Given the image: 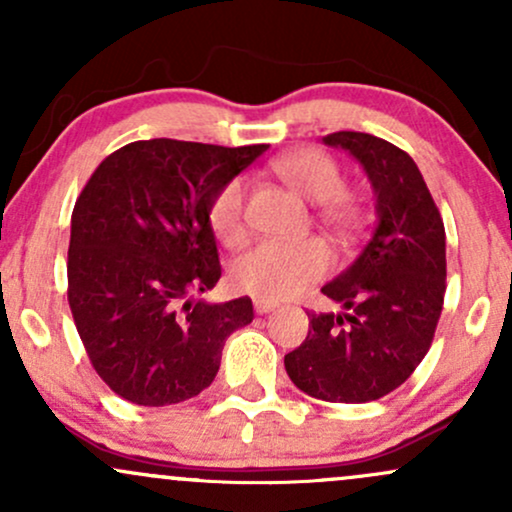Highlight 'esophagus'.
Wrapping results in <instances>:
<instances>
[{
    "label": "esophagus",
    "mask_w": 512,
    "mask_h": 512,
    "mask_svg": "<svg viewBox=\"0 0 512 512\" xmlns=\"http://www.w3.org/2000/svg\"><path fill=\"white\" fill-rule=\"evenodd\" d=\"M276 305H279V303L269 301V298H255V313L267 315V313H272Z\"/></svg>",
    "instance_id": "1"
}]
</instances>
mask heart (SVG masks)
<instances>
[{"instance_id": "b5f03b06", "label": "heart", "mask_w": 512, "mask_h": 512, "mask_svg": "<svg viewBox=\"0 0 512 512\" xmlns=\"http://www.w3.org/2000/svg\"><path fill=\"white\" fill-rule=\"evenodd\" d=\"M281 175L308 202L320 204V214L339 231L354 228L358 219L356 202L344 192L342 166L320 149H303L276 161ZM248 182L243 178L226 180L209 199L207 219L216 240L238 245L248 233L245 219ZM332 267V255L322 240H262L240 252L228 269L233 289L257 298L281 301L301 293L305 286L322 279Z\"/></svg>"}]
</instances>
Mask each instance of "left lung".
<instances>
[{"label": "left lung", "mask_w": 512, "mask_h": 512, "mask_svg": "<svg viewBox=\"0 0 512 512\" xmlns=\"http://www.w3.org/2000/svg\"><path fill=\"white\" fill-rule=\"evenodd\" d=\"M322 142L366 170L378 221L356 262L322 286L346 313H308V337L284 366L305 395L373 402L397 390L431 349L445 298V226L407 151L366 132Z\"/></svg>", "instance_id": "obj_1"}]
</instances>
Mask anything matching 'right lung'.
<instances>
[{
    "label": "right lung",
    "mask_w": 512,
    "mask_h": 512,
    "mask_svg": "<svg viewBox=\"0 0 512 512\" xmlns=\"http://www.w3.org/2000/svg\"><path fill=\"white\" fill-rule=\"evenodd\" d=\"M267 151L146 139L93 170L72 211L67 298L91 366L115 395L166 407L199 395L248 296L192 301L221 279L209 199Z\"/></svg>",
    "instance_id": "add662e5"
}]
</instances>
